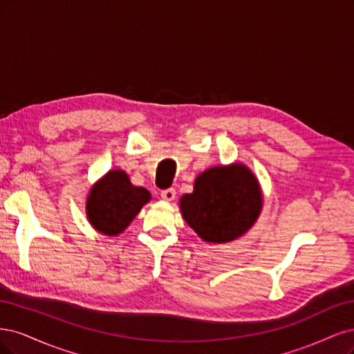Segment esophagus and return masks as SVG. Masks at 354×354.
<instances>
[{
  "label": "esophagus",
  "instance_id": "1",
  "mask_svg": "<svg viewBox=\"0 0 354 354\" xmlns=\"http://www.w3.org/2000/svg\"><path fill=\"white\" fill-rule=\"evenodd\" d=\"M176 196V191L174 188H167V189H163L160 192V197L165 200V201H172Z\"/></svg>",
  "mask_w": 354,
  "mask_h": 354
}]
</instances>
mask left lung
I'll list each match as a JSON object with an SVG mask.
<instances>
[{"label": "left lung", "instance_id": "1", "mask_svg": "<svg viewBox=\"0 0 354 354\" xmlns=\"http://www.w3.org/2000/svg\"><path fill=\"white\" fill-rule=\"evenodd\" d=\"M261 191L247 166L234 163L204 170L194 191L179 200L180 213L203 241H234L254 225L261 212Z\"/></svg>", "mask_w": 354, "mask_h": 354}]
</instances>
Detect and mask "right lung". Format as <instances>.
I'll return each mask as SVG.
<instances>
[{
    "instance_id": "add662e5",
    "label": "right lung",
    "mask_w": 354,
    "mask_h": 354,
    "mask_svg": "<svg viewBox=\"0 0 354 354\" xmlns=\"http://www.w3.org/2000/svg\"><path fill=\"white\" fill-rule=\"evenodd\" d=\"M150 200L151 194L132 185L123 170H110L88 194V221L101 234L119 235Z\"/></svg>"
}]
</instances>
